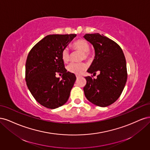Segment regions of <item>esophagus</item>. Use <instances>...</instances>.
I'll return each mask as SVG.
<instances>
[{"label":"esophagus","mask_w":150,"mask_h":150,"mask_svg":"<svg viewBox=\"0 0 150 150\" xmlns=\"http://www.w3.org/2000/svg\"><path fill=\"white\" fill-rule=\"evenodd\" d=\"M79 78V76H78V75H76V78L78 79V78Z\"/></svg>","instance_id":"1"}]
</instances>
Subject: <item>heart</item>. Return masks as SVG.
Segmentation results:
<instances>
[{
  "mask_svg": "<svg viewBox=\"0 0 150 150\" xmlns=\"http://www.w3.org/2000/svg\"><path fill=\"white\" fill-rule=\"evenodd\" d=\"M73 47L75 49L79 50L80 51L83 52V58L88 59L89 58L90 54H89V49L90 46L89 43L84 39H79L76 40L73 44ZM61 56L62 61L64 62H67L69 61L70 59V54L69 51L68 49L66 48L62 50ZM67 71L75 74H82L86 69V66L84 63H71L70 64L68 65L67 67Z\"/></svg>",
  "mask_w": 150,
  "mask_h": 150,
  "instance_id": "1",
  "label": "heart"
}]
</instances>
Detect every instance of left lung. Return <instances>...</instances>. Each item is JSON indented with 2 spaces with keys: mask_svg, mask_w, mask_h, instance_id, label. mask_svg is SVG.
Returning a JSON list of instances; mask_svg holds the SVG:
<instances>
[{
  "mask_svg": "<svg viewBox=\"0 0 150 150\" xmlns=\"http://www.w3.org/2000/svg\"><path fill=\"white\" fill-rule=\"evenodd\" d=\"M83 38L94 49V59L87 72L97 78L86 76L83 90L86 98L94 105L106 107L119 98L127 80L125 57L121 48L111 39L96 34H86Z\"/></svg>",
  "mask_w": 150,
  "mask_h": 150,
  "instance_id": "left-lung-1",
  "label": "left lung"
}]
</instances>
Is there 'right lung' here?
I'll return each mask as SVG.
<instances>
[{
  "mask_svg": "<svg viewBox=\"0 0 150 150\" xmlns=\"http://www.w3.org/2000/svg\"><path fill=\"white\" fill-rule=\"evenodd\" d=\"M76 34L48 35L29 52L25 64V81L34 99L49 109L62 106L67 101L76 76L67 71L61 54ZM63 74L62 80L56 78Z\"/></svg>",
  "mask_w": 150,
  "mask_h": 150,
  "instance_id": "right-lung-1",
  "label": "right lung"
}]
</instances>
